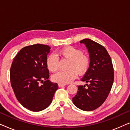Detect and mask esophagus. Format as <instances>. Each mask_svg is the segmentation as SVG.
I'll use <instances>...</instances> for the list:
<instances>
[{"label": "esophagus", "instance_id": "34e87169", "mask_svg": "<svg viewBox=\"0 0 130 130\" xmlns=\"http://www.w3.org/2000/svg\"><path fill=\"white\" fill-rule=\"evenodd\" d=\"M58 87H60V88H61V87H63L66 86V84H63V83H58Z\"/></svg>", "mask_w": 130, "mask_h": 130}]
</instances>
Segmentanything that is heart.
I'll use <instances>...</instances> for the list:
<instances>
[{"label":"heart","mask_w":130,"mask_h":130,"mask_svg":"<svg viewBox=\"0 0 130 130\" xmlns=\"http://www.w3.org/2000/svg\"><path fill=\"white\" fill-rule=\"evenodd\" d=\"M58 54L62 58L69 60L67 66L68 70L60 71L52 76V79L56 82L66 84L72 82L77 76V73L84 74L89 68L90 59L88 55L83 53L81 50L75 47H66L61 49ZM59 59L57 55L50 54L46 59V65L51 72H55L58 69Z\"/></svg>","instance_id":"obj_1"}]
</instances>
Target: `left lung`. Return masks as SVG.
Here are the masks:
<instances>
[{"mask_svg":"<svg viewBox=\"0 0 130 130\" xmlns=\"http://www.w3.org/2000/svg\"><path fill=\"white\" fill-rule=\"evenodd\" d=\"M83 43L89 53V68L81 79L89 84L78 86V90L73 102L83 111H91L102 105L107 98L112 86L114 73L111 57L104 46L86 38Z\"/></svg>","mask_w":130,"mask_h":130,"instance_id":"8db88e82","label":"left lung"}]
</instances>
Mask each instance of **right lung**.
<instances>
[{
	"instance_id": "add662e5",
	"label": "right lung",
	"mask_w": 130,
	"mask_h": 130,
	"mask_svg": "<svg viewBox=\"0 0 130 130\" xmlns=\"http://www.w3.org/2000/svg\"><path fill=\"white\" fill-rule=\"evenodd\" d=\"M50 49L44 44L26 46L19 51L12 63V88L19 103L30 111L38 112L47 108L58 88L57 83L48 79L46 59ZM40 82L43 83L40 85Z\"/></svg>"
}]
</instances>
